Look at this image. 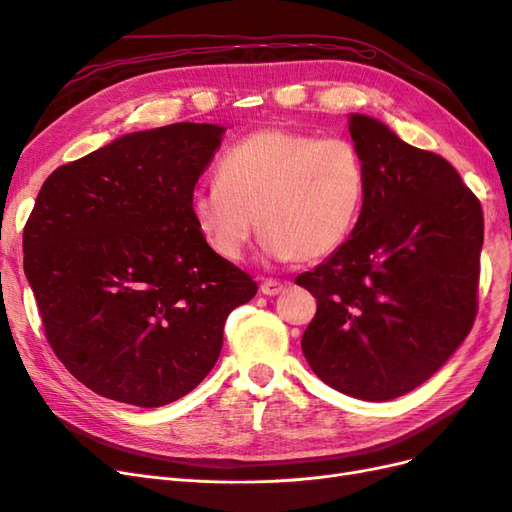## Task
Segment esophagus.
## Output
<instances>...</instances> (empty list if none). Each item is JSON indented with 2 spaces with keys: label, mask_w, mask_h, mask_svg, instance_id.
Masks as SVG:
<instances>
[{
  "label": "esophagus",
  "mask_w": 512,
  "mask_h": 512,
  "mask_svg": "<svg viewBox=\"0 0 512 512\" xmlns=\"http://www.w3.org/2000/svg\"><path fill=\"white\" fill-rule=\"evenodd\" d=\"M284 288L286 286L282 282H277V280H265L260 284V292L267 294V297H275V294H280Z\"/></svg>",
  "instance_id": "esophagus-1"
}]
</instances>
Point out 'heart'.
Listing matches in <instances>:
<instances>
[{"label": "heart", "mask_w": 512, "mask_h": 512, "mask_svg": "<svg viewBox=\"0 0 512 512\" xmlns=\"http://www.w3.org/2000/svg\"><path fill=\"white\" fill-rule=\"evenodd\" d=\"M363 200L365 168L352 143L267 128L224 153L215 183L190 196V215L224 260L243 258L254 215L267 258L318 260L346 243Z\"/></svg>", "instance_id": "b5f03b06"}]
</instances>
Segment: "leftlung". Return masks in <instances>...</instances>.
Masks as SVG:
<instances>
[{"instance_id":"8db88e82","label":"left lung","mask_w":512,"mask_h":512,"mask_svg":"<svg viewBox=\"0 0 512 512\" xmlns=\"http://www.w3.org/2000/svg\"><path fill=\"white\" fill-rule=\"evenodd\" d=\"M365 200L346 243L301 273L318 299L301 348L335 391L389 401L429 380L476 316L483 209L457 170L352 113Z\"/></svg>"}]
</instances>
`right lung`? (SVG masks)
Masks as SVG:
<instances>
[{"mask_svg":"<svg viewBox=\"0 0 512 512\" xmlns=\"http://www.w3.org/2000/svg\"><path fill=\"white\" fill-rule=\"evenodd\" d=\"M215 123L130 132L44 181L23 232L46 339L94 393L138 408L188 395L258 286L200 237L190 196Z\"/></svg>","mask_w":512,"mask_h":512,"instance_id":"right-lung-1","label":"right lung"}]
</instances>
